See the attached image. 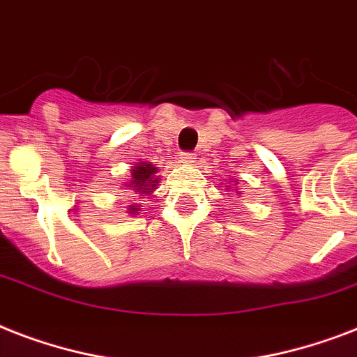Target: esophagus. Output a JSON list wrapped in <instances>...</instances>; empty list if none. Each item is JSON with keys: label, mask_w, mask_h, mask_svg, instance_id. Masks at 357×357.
Returning a JSON list of instances; mask_svg holds the SVG:
<instances>
[{"label": "esophagus", "mask_w": 357, "mask_h": 357, "mask_svg": "<svg viewBox=\"0 0 357 357\" xmlns=\"http://www.w3.org/2000/svg\"><path fill=\"white\" fill-rule=\"evenodd\" d=\"M179 162H183V165H192V162H196V155L195 153H189V151H183V153H179Z\"/></svg>", "instance_id": "esophagus-1"}]
</instances>
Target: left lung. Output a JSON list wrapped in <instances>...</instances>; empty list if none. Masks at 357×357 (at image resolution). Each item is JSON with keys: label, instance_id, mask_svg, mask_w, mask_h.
<instances>
[{"label": "left lung", "instance_id": "1", "mask_svg": "<svg viewBox=\"0 0 357 357\" xmlns=\"http://www.w3.org/2000/svg\"><path fill=\"white\" fill-rule=\"evenodd\" d=\"M235 185H237V181H231V183L226 185V187H228V189H231V190H235V192H238V190L235 189ZM238 195H241V192H238Z\"/></svg>", "mask_w": 357, "mask_h": 357}]
</instances>
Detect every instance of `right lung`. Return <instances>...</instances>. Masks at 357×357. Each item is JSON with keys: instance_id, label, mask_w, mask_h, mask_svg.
Returning a JSON list of instances; mask_svg holds the SVG:
<instances>
[{"instance_id": "add662e5", "label": "right lung", "mask_w": 357, "mask_h": 357, "mask_svg": "<svg viewBox=\"0 0 357 357\" xmlns=\"http://www.w3.org/2000/svg\"><path fill=\"white\" fill-rule=\"evenodd\" d=\"M159 168L155 165H151L148 161H139L135 162V167H131V174H129L128 181H123L122 189H128L131 195L137 196H151L153 190L159 185ZM142 207L137 202H131L128 206V215L135 217L137 213L142 211Z\"/></svg>"}]
</instances>
